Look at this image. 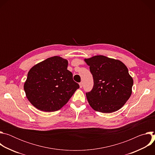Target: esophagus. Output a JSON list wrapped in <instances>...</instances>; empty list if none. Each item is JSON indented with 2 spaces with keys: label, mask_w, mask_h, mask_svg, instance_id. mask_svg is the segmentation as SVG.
I'll list each match as a JSON object with an SVG mask.
<instances>
[{
  "label": "esophagus",
  "mask_w": 155,
  "mask_h": 155,
  "mask_svg": "<svg viewBox=\"0 0 155 155\" xmlns=\"http://www.w3.org/2000/svg\"><path fill=\"white\" fill-rule=\"evenodd\" d=\"M79 84H80V88H81L82 87H83V82L81 81V82H80V83H79Z\"/></svg>",
  "instance_id": "34e87169"
}]
</instances>
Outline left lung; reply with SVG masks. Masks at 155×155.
Returning <instances> with one entry per match:
<instances>
[{
	"instance_id": "8db88e82",
	"label": "left lung",
	"mask_w": 155,
	"mask_h": 155,
	"mask_svg": "<svg viewBox=\"0 0 155 155\" xmlns=\"http://www.w3.org/2000/svg\"><path fill=\"white\" fill-rule=\"evenodd\" d=\"M85 62L90 66L94 85L86 96L97 112L112 113L120 109L130 97L133 80L120 61L99 55Z\"/></svg>"
}]
</instances>
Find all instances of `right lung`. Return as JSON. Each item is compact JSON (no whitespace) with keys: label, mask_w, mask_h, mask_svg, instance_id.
<instances>
[{"label":"right lung","mask_w":155,"mask_h":155,"mask_svg":"<svg viewBox=\"0 0 155 155\" xmlns=\"http://www.w3.org/2000/svg\"><path fill=\"white\" fill-rule=\"evenodd\" d=\"M68 62L59 56L49 58L32 67L24 90L29 102L44 112H55L68 102L79 84L68 70Z\"/></svg>","instance_id":"obj_1"}]
</instances>
